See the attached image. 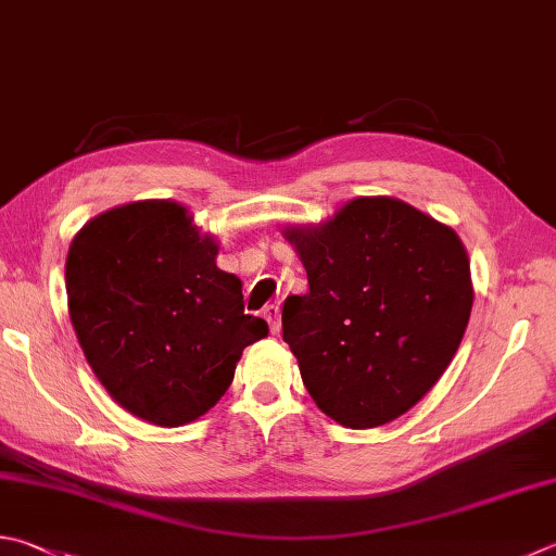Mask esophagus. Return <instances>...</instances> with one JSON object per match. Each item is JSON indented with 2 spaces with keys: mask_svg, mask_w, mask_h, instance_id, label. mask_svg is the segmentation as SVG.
Returning a JSON list of instances; mask_svg holds the SVG:
<instances>
[{
  "mask_svg": "<svg viewBox=\"0 0 556 556\" xmlns=\"http://www.w3.org/2000/svg\"><path fill=\"white\" fill-rule=\"evenodd\" d=\"M264 319L270 324V331H280V307L278 305H266L264 307Z\"/></svg>",
  "mask_w": 556,
  "mask_h": 556,
  "instance_id": "obj_1",
  "label": "esophagus"
}]
</instances>
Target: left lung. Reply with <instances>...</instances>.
Segmentation results:
<instances>
[{"label": "left lung", "mask_w": 556, "mask_h": 556, "mask_svg": "<svg viewBox=\"0 0 556 556\" xmlns=\"http://www.w3.org/2000/svg\"><path fill=\"white\" fill-rule=\"evenodd\" d=\"M309 290L282 305V339L309 396L345 428L384 426L441 380L472 314L463 239L390 195H361L282 229Z\"/></svg>", "instance_id": "obj_1"}]
</instances>
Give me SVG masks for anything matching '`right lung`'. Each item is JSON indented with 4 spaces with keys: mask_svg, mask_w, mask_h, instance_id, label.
I'll use <instances>...</instances> for the list:
<instances>
[{
    "mask_svg": "<svg viewBox=\"0 0 556 556\" xmlns=\"http://www.w3.org/2000/svg\"><path fill=\"white\" fill-rule=\"evenodd\" d=\"M176 201H135L91 217L67 251L70 319L111 400L176 428L211 412L268 324L244 314L242 280Z\"/></svg>",
    "mask_w": 556,
    "mask_h": 556,
    "instance_id": "obj_1",
    "label": "right lung"
}]
</instances>
